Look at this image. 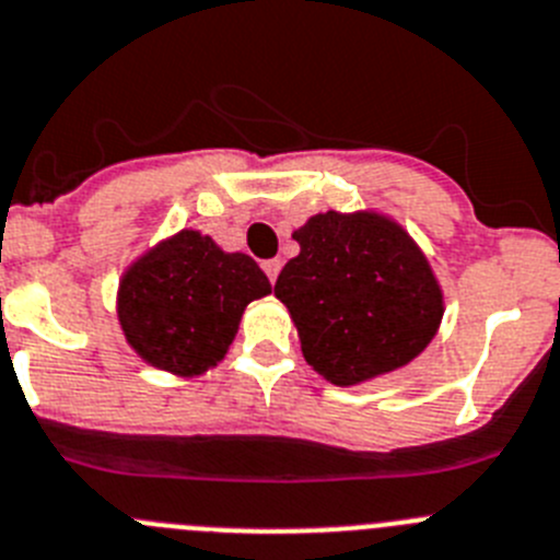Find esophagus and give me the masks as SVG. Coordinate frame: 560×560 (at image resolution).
<instances>
[{"instance_id": "esophagus-1", "label": "esophagus", "mask_w": 560, "mask_h": 560, "mask_svg": "<svg viewBox=\"0 0 560 560\" xmlns=\"http://www.w3.org/2000/svg\"><path fill=\"white\" fill-rule=\"evenodd\" d=\"M261 270H265V273H268L270 284H273V281H276V276H279V270H281V261H279V259H268V261H261Z\"/></svg>"}]
</instances>
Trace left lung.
I'll return each mask as SVG.
<instances>
[{"mask_svg": "<svg viewBox=\"0 0 560 560\" xmlns=\"http://www.w3.org/2000/svg\"><path fill=\"white\" fill-rule=\"evenodd\" d=\"M301 254L276 279L301 351L331 385H357L427 349L443 299L424 254L376 214H315L292 234Z\"/></svg>", "mask_w": 560, "mask_h": 560, "instance_id": "obj_1", "label": "left lung"}]
</instances>
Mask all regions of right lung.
I'll list each match as a JSON object with an SVG mask.
<instances>
[{
	"label": "right lung",
	"mask_w": 560,
	"mask_h": 560,
	"mask_svg": "<svg viewBox=\"0 0 560 560\" xmlns=\"http://www.w3.org/2000/svg\"><path fill=\"white\" fill-rule=\"evenodd\" d=\"M268 292L248 254H223L211 236L180 231L125 273L119 320L150 365L198 376L223 360L243 310Z\"/></svg>",
	"instance_id": "1"
}]
</instances>
